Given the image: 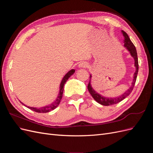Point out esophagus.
Segmentation results:
<instances>
[{"label":"esophagus","mask_w":153,"mask_h":153,"mask_svg":"<svg viewBox=\"0 0 153 153\" xmlns=\"http://www.w3.org/2000/svg\"><path fill=\"white\" fill-rule=\"evenodd\" d=\"M87 64L85 62H80V64H78V67H79L80 68H85L87 67Z\"/></svg>","instance_id":"obj_1"}]
</instances>
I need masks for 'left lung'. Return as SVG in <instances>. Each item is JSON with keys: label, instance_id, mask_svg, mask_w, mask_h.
I'll list each match as a JSON object with an SVG mask.
<instances>
[{"label": "left lung", "instance_id": "obj_1", "mask_svg": "<svg viewBox=\"0 0 153 153\" xmlns=\"http://www.w3.org/2000/svg\"><path fill=\"white\" fill-rule=\"evenodd\" d=\"M121 32L124 36V47L128 50V52L131 55V57L134 59V61H135V67L136 68V70H135V72L134 73L133 80L131 83V87H129L126 92H124L123 94H121V96H119L118 97H115V98H107V97H105L102 95L100 94L97 92H96L91 86V82L92 76L91 75H90V80H89V84H88V86H87L88 91H89L91 95L92 96V98L95 100V101H96L98 103L104 106H109V105H112L114 104L118 103L119 102H120V101L123 100L125 98H126L130 94L131 91H133V89L134 87V85H135V82L137 80V76L138 71V62L137 50L135 46H134L133 43L131 42L130 39H129L128 35L123 30H121Z\"/></svg>", "mask_w": 153, "mask_h": 153}]
</instances>
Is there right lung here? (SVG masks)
<instances>
[{
  "label": "right lung",
  "mask_w": 153,
  "mask_h": 153,
  "mask_svg": "<svg viewBox=\"0 0 153 153\" xmlns=\"http://www.w3.org/2000/svg\"><path fill=\"white\" fill-rule=\"evenodd\" d=\"M75 72V69H71L70 71H69L63 77L62 80L61 82V84H60V87H59V94L57 97V99L55 100L52 103H51L47 106H43V107H40V108H36V107H31V106H27L25 104H24L23 103H22L21 101L20 102L22 103V104L24 105V106H25L26 107H27L28 108L34 111V112H38V113H47L50 112V111L52 110L53 109H55V108L57 107V106L59 105L60 102H61V100L62 99V94H63V90H64V85L66 84V81L68 80V78L70 77L73 74H74V73Z\"/></svg>",
  "instance_id": "obj_1"
}]
</instances>
